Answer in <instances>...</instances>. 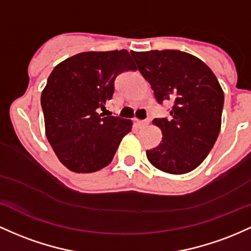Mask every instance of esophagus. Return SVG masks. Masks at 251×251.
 <instances>
[{
  "instance_id": "1",
  "label": "esophagus",
  "mask_w": 251,
  "mask_h": 251,
  "mask_svg": "<svg viewBox=\"0 0 251 251\" xmlns=\"http://www.w3.org/2000/svg\"><path fill=\"white\" fill-rule=\"evenodd\" d=\"M148 121H136V125L139 128H143V126H148Z\"/></svg>"
}]
</instances>
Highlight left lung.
<instances>
[{
    "label": "left lung",
    "instance_id": "8db88e82",
    "mask_svg": "<svg viewBox=\"0 0 251 251\" xmlns=\"http://www.w3.org/2000/svg\"><path fill=\"white\" fill-rule=\"evenodd\" d=\"M137 70L151 84L156 102L173 103L170 118H155L162 141L147 151L149 162L171 174H185L204 161L222 123L224 94L201 59L176 50L131 52Z\"/></svg>",
    "mask_w": 251,
    "mask_h": 251
}]
</instances>
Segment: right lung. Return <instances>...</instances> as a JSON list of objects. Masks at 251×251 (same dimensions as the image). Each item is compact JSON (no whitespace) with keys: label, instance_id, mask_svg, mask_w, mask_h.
Wrapping results in <instances>:
<instances>
[{"label":"right lung","instance_id":"1","mask_svg":"<svg viewBox=\"0 0 251 251\" xmlns=\"http://www.w3.org/2000/svg\"><path fill=\"white\" fill-rule=\"evenodd\" d=\"M128 50L84 52L54 67L41 94L46 136L65 167L92 173L108 166L131 121L98 114L120 73L135 71Z\"/></svg>","mask_w":251,"mask_h":251}]
</instances>
